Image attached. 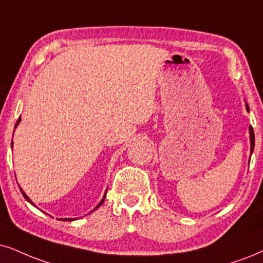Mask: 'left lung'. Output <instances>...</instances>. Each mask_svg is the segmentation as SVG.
Wrapping results in <instances>:
<instances>
[{
    "mask_svg": "<svg viewBox=\"0 0 263 263\" xmlns=\"http://www.w3.org/2000/svg\"><path fill=\"white\" fill-rule=\"evenodd\" d=\"M245 107H247L248 111L250 110V109H249L248 103H245ZM249 134H250V153L252 154V152H254V148H255V135H254V129H252L251 126L249 127ZM250 158H251V156H250ZM249 161H250V160H249Z\"/></svg>",
    "mask_w": 263,
    "mask_h": 263,
    "instance_id": "obj_1",
    "label": "left lung"
}]
</instances>
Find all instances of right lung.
Returning a JSON list of instances; mask_svg holds the SVG:
<instances>
[{"instance_id":"obj_1","label":"right lung","mask_w":263,"mask_h":263,"mask_svg":"<svg viewBox=\"0 0 263 263\" xmlns=\"http://www.w3.org/2000/svg\"><path fill=\"white\" fill-rule=\"evenodd\" d=\"M19 122H21V118H19V119H18V121H16V124H15V127H16V126H18V125H19ZM12 148H13V141H12ZM21 192H22L23 197H24V198L26 199V200H28V201L30 202V204H31V205H34V206H35V204H34V202H32L31 200H30V198L28 197V195H26V194H25V192H24V191H23V189H22V188H21ZM105 195H107V192H105L104 197H103V199H102V200H101V202H99V204H98L97 206H96V208H95V209H93V210H92L91 212H93V211H95V210H96V209H98V208H99V206H101V205L103 204V201H104V199H105ZM59 220H61V221H74V220H75V218H59Z\"/></svg>"}]
</instances>
